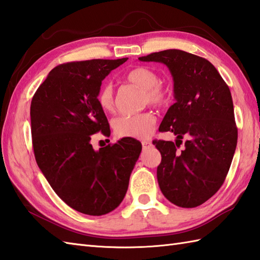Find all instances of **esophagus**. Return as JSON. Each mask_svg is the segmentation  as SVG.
<instances>
[{
  "label": "esophagus",
  "instance_id": "34e87169",
  "mask_svg": "<svg viewBox=\"0 0 260 260\" xmlns=\"http://www.w3.org/2000/svg\"><path fill=\"white\" fill-rule=\"evenodd\" d=\"M151 144V141H148V140H145V141H142V145H143V147H147L148 145Z\"/></svg>",
  "mask_w": 260,
  "mask_h": 260
}]
</instances>
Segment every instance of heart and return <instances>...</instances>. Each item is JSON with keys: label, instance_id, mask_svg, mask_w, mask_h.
<instances>
[{"label": "heart", "instance_id": "heart-1", "mask_svg": "<svg viewBox=\"0 0 260 260\" xmlns=\"http://www.w3.org/2000/svg\"><path fill=\"white\" fill-rule=\"evenodd\" d=\"M132 84L144 89V103L154 106H161L168 102V91L158 84L159 77L156 71L148 67H137L131 70L126 76ZM97 101L99 106L105 112L114 109V90L110 84L104 85L98 92ZM155 117L151 113H141L135 115H121L113 121V128L118 137H132V139H146L153 132Z\"/></svg>", "mask_w": 260, "mask_h": 260}]
</instances>
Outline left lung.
Masks as SVG:
<instances>
[{
  "label": "left lung",
  "mask_w": 260,
  "mask_h": 260,
  "mask_svg": "<svg viewBox=\"0 0 260 260\" xmlns=\"http://www.w3.org/2000/svg\"><path fill=\"white\" fill-rule=\"evenodd\" d=\"M139 60L164 63L174 82L175 103L158 131L172 132L176 141H153L162 155L159 189L175 206L196 208L221 187L236 151L238 131L229 87L211 62L189 52L169 49ZM184 135L188 141L179 150Z\"/></svg>",
  "instance_id": "8db88e82"
}]
</instances>
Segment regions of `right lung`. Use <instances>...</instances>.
I'll return each mask as SVG.
<instances>
[{"label": "right lung", "mask_w": 260, "mask_h": 260, "mask_svg": "<svg viewBox=\"0 0 260 260\" xmlns=\"http://www.w3.org/2000/svg\"><path fill=\"white\" fill-rule=\"evenodd\" d=\"M128 58L59 64L32 98L31 134L39 169L63 202L76 211L103 215L117 208L142 151L121 139L95 151L91 135H110L97 101L102 81Z\"/></svg>", "instance_id": "right-lung-1"}]
</instances>
